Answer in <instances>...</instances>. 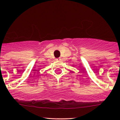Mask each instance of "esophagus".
<instances>
[{"label": "esophagus", "instance_id": "34e87169", "mask_svg": "<svg viewBox=\"0 0 120 120\" xmlns=\"http://www.w3.org/2000/svg\"><path fill=\"white\" fill-rule=\"evenodd\" d=\"M56 60L57 61H60V60H61V59H60V58H57V59H56Z\"/></svg>", "mask_w": 120, "mask_h": 120}]
</instances>
